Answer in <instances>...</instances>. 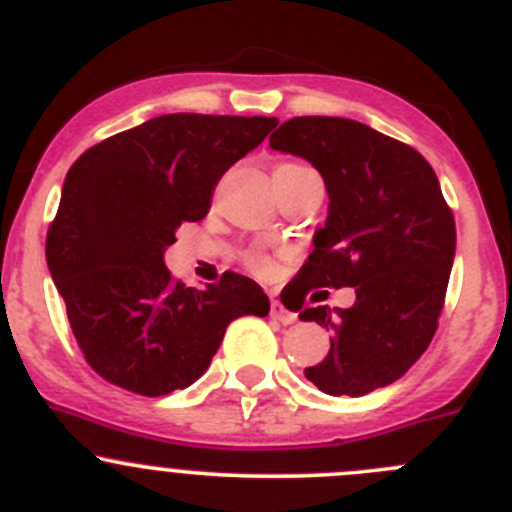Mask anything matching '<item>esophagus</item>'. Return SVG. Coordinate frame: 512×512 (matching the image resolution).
Listing matches in <instances>:
<instances>
[{
  "mask_svg": "<svg viewBox=\"0 0 512 512\" xmlns=\"http://www.w3.org/2000/svg\"><path fill=\"white\" fill-rule=\"evenodd\" d=\"M270 317H272V320L282 322V325H292V322L297 320L295 312L287 310V307L282 305L280 300H272V302H270Z\"/></svg>",
  "mask_w": 512,
  "mask_h": 512,
  "instance_id": "esophagus-1",
  "label": "esophagus"
}]
</instances>
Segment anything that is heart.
<instances>
[{
	"label": "heart",
	"instance_id": "obj_1",
	"mask_svg": "<svg viewBox=\"0 0 512 512\" xmlns=\"http://www.w3.org/2000/svg\"><path fill=\"white\" fill-rule=\"evenodd\" d=\"M297 167H305V165H292V162H287V165H280L277 170H297ZM245 262H247V267H250V270L260 277H270L272 272H275V265H272L270 257H265V255H247Z\"/></svg>",
	"mask_w": 512,
	"mask_h": 512
}]
</instances>
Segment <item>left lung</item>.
Masks as SVG:
<instances>
[{"label":"left lung","instance_id":"left-lung-1","mask_svg":"<svg viewBox=\"0 0 512 512\" xmlns=\"http://www.w3.org/2000/svg\"><path fill=\"white\" fill-rule=\"evenodd\" d=\"M270 147L305 157L330 197L297 285L355 287L347 310L307 307L300 320L330 327V352L305 377L327 395L385 388L428 350L455 257L453 210L433 167L405 142L342 117H295Z\"/></svg>","mask_w":512,"mask_h":512}]
</instances>
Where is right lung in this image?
<instances>
[{"label":"right lung","mask_w":512,"mask_h":512,"mask_svg":"<svg viewBox=\"0 0 512 512\" xmlns=\"http://www.w3.org/2000/svg\"><path fill=\"white\" fill-rule=\"evenodd\" d=\"M275 124L162 114L89 147L69 167L47 230V265L99 377L147 398L190 388L232 320L270 312L250 277L225 272L197 290L175 280L162 257L177 227L207 215L220 177Z\"/></svg>","instance_id":"right-lung-1"}]
</instances>
